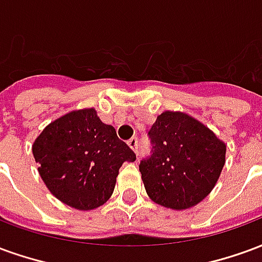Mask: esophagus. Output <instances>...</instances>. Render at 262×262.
I'll list each match as a JSON object with an SVG mask.
<instances>
[{"mask_svg":"<svg viewBox=\"0 0 262 262\" xmlns=\"http://www.w3.org/2000/svg\"><path fill=\"white\" fill-rule=\"evenodd\" d=\"M127 144H129V147H130L135 153H137V147H139L137 137H132V139H129V140H127Z\"/></svg>","mask_w":262,"mask_h":262,"instance_id":"obj_1","label":"esophagus"}]
</instances>
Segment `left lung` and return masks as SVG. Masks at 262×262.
<instances>
[{"label":"left lung","instance_id":"8db88e82","mask_svg":"<svg viewBox=\"0 0 262 262\" xmlns=\"http://www.w3.org/2000/svg\"><path fill=\"white\" fill-rule=\"evenodd\" d=\"M150 156L139 165L151 201L188 209L206 198L225 165L226 144L201 122L165 111L148 130Z\"/></svg>","mask_w":262,"mask_h":262}]
</instances>
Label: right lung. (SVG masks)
<instances>
[{
	"label": "right lung",
	"mask_w": 262,
	"mask_h": 262,
	"mask_svg": "<svg viewBox=\"0 0 262 262\" xmlns=\"http://www.w3.org/2000/svg\"><path fill=\"white\" fill-rule=\"evenodd\" d=\"M33 157L49 191L80 210L101 206L114 192L125 161L136 154L95 109H81L52 122L33 143Z\"/></svg>",
	"instance_id": "add662e5"
}]
</instances>
